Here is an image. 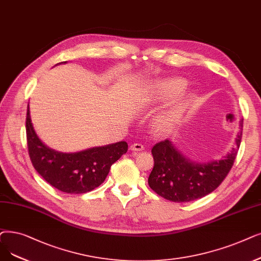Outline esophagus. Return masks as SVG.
I'll return each mask as SVG.
<instances>
[{
	"label": "esophagus",
	"instance_id": "1",
	"mask_svg": "<svg viewBox=\"0 0 261 261\" xmlns=\"http://www.w3.org/2000/svg\"><path fill=\"white\" fill-rule=\"evenodd\" d=\"M144 149V146L139 143H134L130 146V150L131 151H142Z\"/></svg>",
	"mask_w": 261,
	"mask_h": 261
}]
</instances>
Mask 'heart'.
Segmentation results:
<instances>
[{
    "mask_svg": "<svg viewBox=\"0 0 261 261\" xmlns=\"http://www.w3.org/2000/svg\"><path fill=\"white\" fill-rule=\"evenodd\" d=\"M186 88V82L181 79H172L161 83H158L148 96L150 101H159L173 98L179 95ZM197 102V97L194 94H189L178 100L177 102L167 112L159 118V128L163 131H168L175 128L182 118L184 114L190 109L194 108Z\"/></svg>",
    "mask_w": 261,
    "mask_h": 261,
    "instance_id": "heart-1",
    "label": "heart"
}]
</instances>
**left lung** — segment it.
I'll return each instance as SVG.
<instances>
[{
  "instance_id": "1",
  "label": "left lung",
  "mask_w": 261,
  "mask_h": 261,
  "mask_svg": "<svg viewBox=\"0 0 261 261\" xmlns=\"http://www.w3.org/2000/svg\"><path fill=\"white\" fill-rule=\"evenodd\" d=\"M243 120L240 121V128ZM242 131L236 139V147L221 160L206 163L191 161L175 144L164 140L155 144L151 153L154 165L148 178L149 187L161 197L174 202L192 201L208 195L217 189L231 169L240 147Z\"/></svg>"
}]
</instances>
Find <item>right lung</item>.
Listing matches in <instances>:
<instances>
[{"label": "right lung", "instance_id": "add662e5", "mask_svg": "<svg viewBox=\"0 0 261 261\" xmlns=\"http://www.w3.org/2000/svg\"><path fill=\"white\" fill-rule=\"evenodd\" d=\"M27 140L34 168L48 184L68 194H82L98 188L106 180L112 164L128 150V144L121 141L79 152L55 151L37 137L29 106Z\"/></svg>", "mask_w": 261, "mask_h": 261}]
</instances>
